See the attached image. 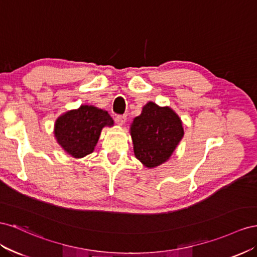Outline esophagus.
I'll list each match as a JSON object with an SVG mask.
<instances>
[{"label":"esophagus","instance_id":"obj_1","mask_svg":"<svg viewBox=\"0 0 257 257\" xmlns=\"http://www.w3.org/2000/svg\"><path fill=\"white\" fill-rule=\"evenodd\" d=\"M127 119V116L126 115H117L115 117V121L117 124H119V126H122Z\"/></svg>","mask_w":257,"mask_h":257}]
</instances>
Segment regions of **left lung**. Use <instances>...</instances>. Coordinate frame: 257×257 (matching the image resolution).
<instances>
[{
  "label": "left lung",
  "instance_id": "1",
  "mask_svg": "<svg viewBox=\"0 0 257 257\" xmlns=\"http://www.w3.org/2000/svg\"><path fill=\"white\" fill-rule=\"evenodd\" d=\"M136 157L143 165L154 168L171 156L184 136L179 116L169 107L149 102L130 128Z\"/></svg>",
  "mask_w": 257,
  "mask_h": 257
}]
</instances>
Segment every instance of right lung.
<instances>
[{"instance_id": "obj_1", "label": "right lung", "mask_w": 257, "mask_h": 257, "mask_svg": "<svg viewBox=\"0 0 257 257\" xmlns=\"http://www.w3.org/2000/svg\"><path fill=\"white\" fill-rule=\"evenodd\" d=\"M105 126H113V119L107 112L91 105H82L57 119L55 136L65 152L80 158L92 153Z\"/></svg>"}]
</instances>
